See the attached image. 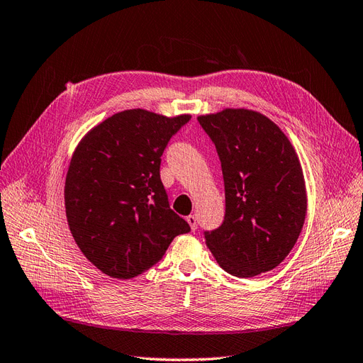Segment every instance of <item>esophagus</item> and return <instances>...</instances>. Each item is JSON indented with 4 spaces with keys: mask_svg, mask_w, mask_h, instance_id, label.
Listing matches in <instances>:
<instances>
[{
    "mask_svg": "<svg viewBox=\"0 0 363 363\" xmlns=\"http://www.w3.org/2000/svg\"><path fill=\"white\" fill-rule=\"evenodd\" d=\"M187 222H189V225L191 228V231H194L196 228H198V219H196V216H193V214L187 216Z\"/></svg>",
    "mask_w": 363,
    "mask_h": 363,
    "instance_id": "esophagus-1",
    "label": "esophagus"
}]
</instances>
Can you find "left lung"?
Wrapping results in <instances>:
<instances>
[{
    "label": "left lung",
    "instance_id": "obj_1",
    "mask_svg": "<svg viewBox=\"0 0 363 363\" xmlns=\"http://www.w3.org/2000/svg\"><path fill=\"white\" fill-rule=\"evenodd\" d=\"M213 140L225 182V219L205 243L228 274L272 271L303 230L307 193L301 162L284 132L263 113L226 108L198 117Z\"/></svg>",
    "mask_w": 363,
    "mask_h": 363
}]
</instances>
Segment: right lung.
<instances>
[{
	"label": "right lung",
	"mask_w": 363,
	"mask_h": 363,
	"mask_svg": "<svg viewBox=\"0 0 363 363\" xmlns=\"http://www.w3.org/2000/svg\"><path fill=\"white\" fill-rule=\"evenodd\" d=\"M191 118L128 109L80 140L65 179V211L80 251L103 274L129 279L157 264L190 225L169 205L161 155Z\"/></svg>",
	"instance_id": "add662e5"
}]
</instances>
